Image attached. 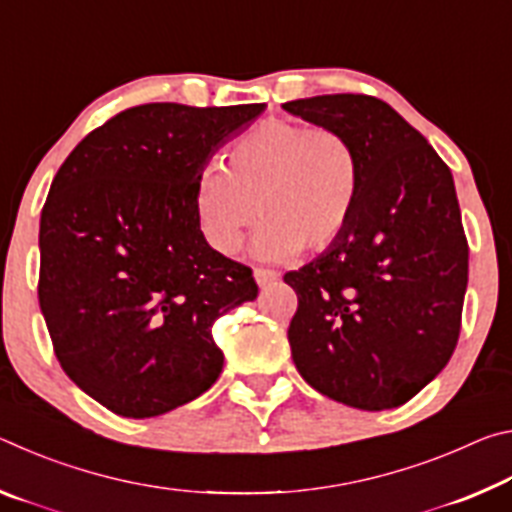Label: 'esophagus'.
<instances>
[{"label": "esophagus", "instance_id": "1", "mask_svg": "<svg viewBox=\"0 0 512 512\" xmlns=\"http://www.w3.org/2000/svg\"><path fill=\"white\" fill-rule=\"evenodd\" d=\"M277 277H280V273L271 271V268H255V280L259 287H268V284H273Z\"/></svg>", "mask_w": 512, "mask_h": 512}]
</instances>
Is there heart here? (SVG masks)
Returning <instances> with one entry per match:
<instances>
[{
  "instance_id": "b5f03b06",
  "label": "heart",
  "mask_w": 512,
  "mask_h": 512,
  "mask_svg": "<svg viewBox=\"0 0 512 512\" xmlns=\"http://www.w3.org/2000/svg\"><path fill=\"white\" fill-rule=\"evenodd\" d=\"M361 192V158L345 133L289 119H264L225 153L223 171L196 180L194 212L216 253L235 255L257 212L255 255L320 253L348 228Z\"/></svg>"
}]
</instances>
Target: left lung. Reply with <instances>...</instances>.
<instances>
[{
    "label": "left lung",
    "instance_id": "8db88e82",
    "mask_svg": "<svg viewBox=\"0 0 512 512\" xmlns=\"http://www.w3.org/2000/svg\"><path fill=\"white\" fill-rule=\"evenodd\" d=\"M282 108L345 133L361 158L348 228L327 253L284 273L298 296L293 363L336 402L395 409L447 366L461 334L470 248L452 171L377 97L323 94Z\"/></svg>",
    "mask_w": 512,
    "mask_h": 512
}]
</instances>
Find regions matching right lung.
I'll return each mask as SVG.
<instances>
[{
  "mask_svg": "<svg viewBox=\"0 0 512 512\" xmlns=\"http://www.w3.org/2000/svg\"><path fill=\"white\" fill-rule=\"evenodd\" d=\"M264 103H144L85 135L40 216L38 300L65 375L124 418L203 395L223 368L214 320L257 298L248 266L207 244L196 180Z\"/></svg>",
  "mask_w": 512,
  "mask_h": 512,
  "instance_id": "right-lung-1",
  "label": "right lung"
}]
</instances>
